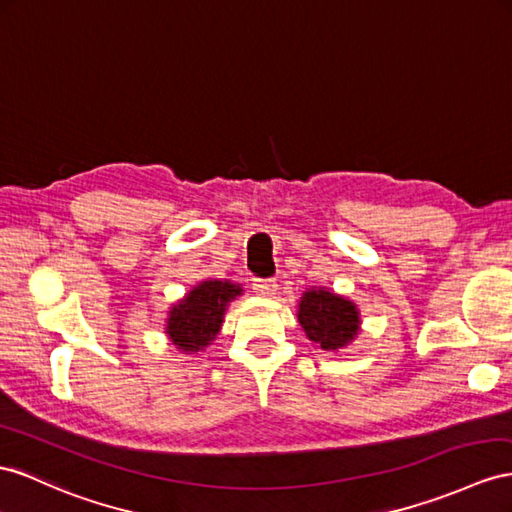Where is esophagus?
Returning <instances> with one entry per match:
<instances>
[{
	"instance_id": "1",
	"label": "esophagus",
	"mask_w": 512,
	"mask_h": 512,
	"mask_svg": "<svg viewBox=\"0 0 512 512\" xmlns=\"http://www.w3.org/2000/svg\"><path fill=\"white\" fill-rule=\"evenodd\" d=\"M253 290H255L257 296L274 298V296H277L279 285H277V281H274V279H257V281L253 283Z\"/></svg>"
}]
</instances>
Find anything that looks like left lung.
<instances>
[{"mask_svg":"<svg viewBox=\"0 0 512 512\" xmlns=\"http://www.w3.org/2000/svg\"><path fill=\"white\" fill-rule=\"evenodd\" d=\"M296 316L311 342L329 352L348 348L361 333L359 307L329 287H311L303 292Z\"/></svg>","mask_w":512,"mask_h":512,"instance_id":"1","label":"left lung"}]
</instances>
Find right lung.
Here are the masks:
<instances>
[{
  "instance_id": "add662e5",
  "label": "right lung",
  "mask_w": 512,
  "mask_h": 512,
  "mask_svg": "<svg viewBox=\"0 0 512 512\" xmlns=\"http://www.w3.org/2000/svg\"><path fill=\"white\" fill-rule=\"evenodd\" d=\"M242 285L229 279H205L173 303L166 318V337L183 355H196L212 346L231 300L242 296Z\"/></svg>"
}]
</instances>
